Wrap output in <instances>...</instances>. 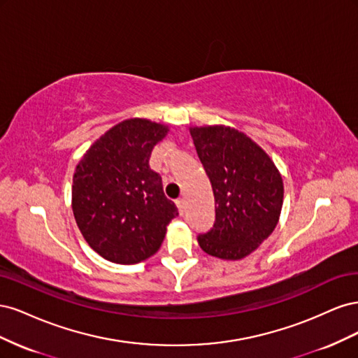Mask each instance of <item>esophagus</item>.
I'll use <instances>...</instances> for the list:
<instances>
[{"label":"esophagus","instance_id":"obj_1","mask_svg":"<svg viewBox=\"0 0 358 358\" xmlns=\"http://www.w3.org/2000/svg\"><path fill=\"white\" fill-rule=\"evenodd\" d=\"M176 206H178V209H179V212H180V215H183V212H185V200H183V199H178V200H176Z\"/></svg>","mask_w":358,"mask_h":358}]
</instances>
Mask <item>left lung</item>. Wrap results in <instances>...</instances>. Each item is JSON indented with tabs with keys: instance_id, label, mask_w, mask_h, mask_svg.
Here are the masks:
<instances>
[{
	"instance_id": "1",
	"label": "left lung",
	"mask_w": 358,
	"mask_h": 358,
	"mask_svg": "<svg viewBox=\"0 0 358 358\" xmlns=\"http://www.w3.org/2000/svg\"><path fill=\"white\" fill-rule=\"evenodd\" d=\"M191 136L215 197V222L197 236L199 245L209 255L241 259L275 230L282 178L264 150L234 128H191Z\"/></svg>"
}]
</instances>
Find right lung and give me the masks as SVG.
Wrapping results in <instances>:
<instances>
[{
    "instance_id": "right-lung-1",
    "label": "right lung",
    "mask_w": 358,
    "mask_h": 358,
    "mask_svg": "<svg viewBox=\"0 0 358 358\" xmlns=\"http://www.w3.org/2000/svg\"><path fill=\"white\" fill-rule=\"evenodd\" d=\"M167 131L148 119H127L96 140L76 167V222L94 251L112 263L134 264L154 255L179 215L149 167Z\"/></svg>"
}]
</instances>
